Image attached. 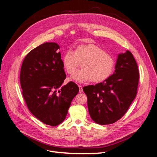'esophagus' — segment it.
Segmentation results:
<instances>
[{
    "mask_svg": "<svg viewBox=\"0 0 157 157\" xmlns=\"http://www.w3.org/2000/svg\"><path fill=\"white\" fill-rule=\"evenodd\" d=\"M78 88H79V92L81 93L83 91V88H82V86L81 85H78Z\"/></svg>",
    "mask_w": 157,
    "mask_h": 157,
    "instance_id": "esophagus-1",
    "label": "esophagus"
}]
</instances>
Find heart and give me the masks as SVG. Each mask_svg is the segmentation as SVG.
<instances>
[{"label": "heart", "instance_id": "1", "mask_svg": "<svg viewBox=\"0 0 157 157\" xmlns=\"http://www.w3.org/2000/svg\"><path fill=\"white\" fill-rule=\"evenodd\" d=\"M79 62L82 69L71 77L78 82L90 80L96 83L103 82L111 75L115 65V59L111 55L92 43L78 45L76 47L75 52L69 50L63 55V66L69 75L75 72Z\"/></svg>", "mask_w": 157, "mask_h": 157}]
</instances>
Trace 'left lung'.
<instances>
[{"instance_id": "8db88e82", "label": "left lung", "mask_w": 157, "mask_h": 157, "mask_svg": "<svg viewBox=\"0 0 157 157\" xmlns=\"http://www.w3.org/2000/svg\"><path fill=\"white\" fill-rule=\"evenodd\" d=\"M139 70L130 51L118 56L115 71L103 82L83 87L90 117L101 125L111 124L124 116L135 99Z\"/></svg>"}]
</instances>
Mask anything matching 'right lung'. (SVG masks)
Here are the masks:
<instances>
[{
    "mask_svg": "<svg viewBox=\"0 0 157 157\" xmlns=\"http://www.w3.org/2000/svg\"><path fill=\"white\" fill-rule=\"evenodd\" d=\"M58 49L55 42L37 46L25 56L20 71L21 92L28 109L39 121L51 126L65 120L79 91L72 81L62 86L66 75Z\"/></svg>",
    "mask_w": 157,
    "mask_h": 157,
    "instance_id": "add662e5",
    "label": "right lung"
}]
</instances>
